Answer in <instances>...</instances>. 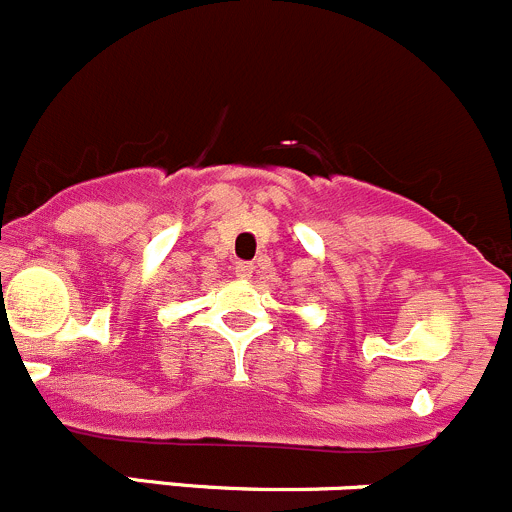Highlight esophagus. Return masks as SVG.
Instances as JSON below:
<instances>
[{"mask_svg":"<svg viewBox=\"0 0 512 512\" xmlns=\"http://www.w3.org/2000/svg\"><path fill=\"white\" fill-rule=\"evenodd\" d=\"M251 273H254V263H249V261H239V263H236V276H239V278H251Z\"/></svg>","mask_w":512,"mask_h":512,"instance_id":"obj_1","label":"esophagus"}]
</instances>
